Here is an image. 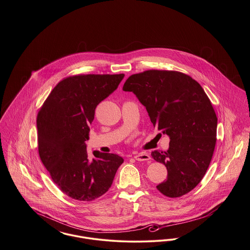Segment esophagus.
Segmentation results:
<instances>
[{
	"label": "esophagus",
	"mask_w": 250,
	"mask_h": 250,
	"mask_svg": "<svg viewBox=\"0 0 250 250\" xmlns=\"http://www.w3.org/2000/svg\"><path fill=\"white\" fill-rule=\"evenodd\" d=\"M134 158L138 161H148L151 159L150 155L146 153H140V154H137V155H134Z\"/></svg>",
	"instance_id": "1"
}]
</instances>
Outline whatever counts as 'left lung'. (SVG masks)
<instances>
[{
	"instance_id": "left-lung-1",
	"label": "left lung",
	"mask_w": 250,
	"mask_h": 250,
	"mask_svg": "<svg viewBox=\"0 0 250 250\" xmlns=\"http://www.w3.org/2000/svg\"><path fill=\"white\" fill-rule=\"evenodd\" d=\"M123 90L136 95L154 126L170 139L167 151L152 153L167 170L156 188L169 198L190 192L206 173L216 143L217 117L202 86L182 72L152 69L131 75Z\"/></svg>"
}]
</instances>
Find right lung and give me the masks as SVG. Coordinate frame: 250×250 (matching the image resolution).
Segmentation results:
<instances>
[{"label":"right lung","instance_id":"add662e5","mask_svg":"<svg viewBox=\"0 0 250 250\" xmlns=\"http://www.w3.org/2000/svg\"><path fill=\"white\" fill-rule=\"evenodd\" d=\"M124 77L87 74L64 78L38 111L40 159L53 183L71 199L92 202L105 194L124 162L119 155L98 151L89 159L85 144L95 107L117 89Z\"/></svg>","mask_w":250,"mask_h":250}]
</instances>
